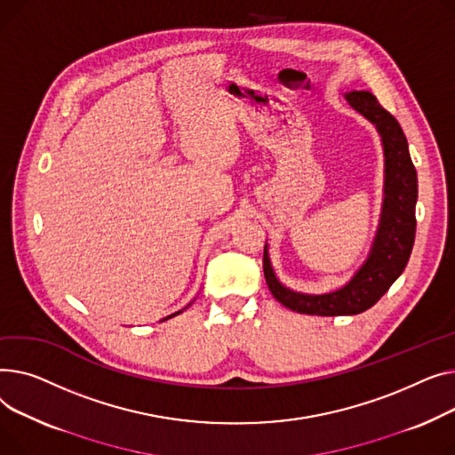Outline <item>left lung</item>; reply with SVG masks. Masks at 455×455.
Listing matches in <instances>:
<instances>
[{"mask_svg": "<svg viewBox=\"0 0 455 455\" xmlns=\"http://www.w3.org/2000/svg\"><path fill=\"white\" fill-rule=\"evenodd\" d=\"M353 108L375 124L384 150V198L379 228L367 259L343 286L325 293H305L284 286L264 244L262 268L272 296L286 308L308 315H355L375 305L404 272L415 240L417 171L398 121L367 90L343 95Z\"/></svg>", "mask_w": 455, "mask_h": 455, "instance_id": "obj_1", "label": "left lung"}]
</instances>
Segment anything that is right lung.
<instances>
[{
	"label": "right lung",
	"instance_id": "right-lung-1",
	"mask_svg": "<svg viewBox=\"0 0 455 455\" xmlns=\"http://www.w3.org/2000/svg\"><path fill=\"white\" fill-rule=\"evenodd\" d=\"M187 307H191V303H189V305H187ZM187 307H185V308H187ZM185 308H183V310H185ZM183 310H178V312H174V314H171V315H167V317H165V319H162V322H167V319H171V317H174V315H178V314H181V312H183Z\"/></svg>",
	"mask_w": 455,
	"mask_h": 455
}]
</instances>
